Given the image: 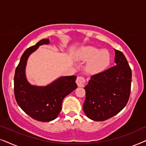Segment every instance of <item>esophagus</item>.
<instances>
[{"label":"esophagus","mask_w":146,"mask_h":146,"mask_svg":"<svg viewBox=\"0 0 146 146\" xmlns=\"http://www.w3.org/2000/svg\"><path fill=\"white\" fill-rule=\"evenodd\" d=\"M76 83L78 87H83L85 83V79L83 76H78L76 79Z\"/></svg>","instance_id":"34e87169"}]
</instances>
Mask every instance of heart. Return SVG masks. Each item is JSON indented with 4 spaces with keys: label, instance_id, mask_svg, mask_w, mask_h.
I'll use <instances>...</instances> for the list:
<instances>
[{
    "label": "heart",
    "instance_id": "1",
    "mask_svg": "<svg viewBox=\"0 0 146 146\" xmlns=\"http://www.w3.org/2000/svg\"><path fill=\"white\" fill-rule=\"evenodd\" d=\"M79 57L82 60H89L86 68L89 72L98 73L108 67L110 55L108 50H100L92 46L83 47L79 53Z\"/></svg>",
    "mask_w": 146,
    "mask_h": 146
}]
</instances>
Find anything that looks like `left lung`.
I'll list each match as a JSON object with an SVG mask.
<instances>
[{
	"instance_id": "left-lung-1",
	"label": "left lung",
	"mask_w": 146,
	"mask_h": 146,
	"mask_svg": "<svg viewBox=\"0 0 146 146\" xmlns=\"http://www.w3.org/2000/svg\"><path fill=\"white\" fill-rule=\"evenodd\" d=\"M115 52V66L92 75L84 87L83 111L93 121H105L117 115L129 100L131 69L123 53Z\"/></svg>"
}]
</instances>
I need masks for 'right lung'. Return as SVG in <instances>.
<instances>
[{
    "instance_id": "obj_1",
    "label": "right lung",
    "mask_w": 146,
    "mask_h": 146,
    "mask_svg": "<svg viewBox=\"0 0 146 146\" xmlns=\"http://www.w3.org/2000/svg\"><path fill=\"white\" fill-rule=\"evenodd\" d=\"M49 40L42 39L23 54L16 68L14 77L15 97L19 107L33 119L42 122L56 119L62 109V102L67 95L77 87V77H61L44 87L32 85L25 76V67L28 57L42 44Z\"/></svg>"
}]
</instances>
